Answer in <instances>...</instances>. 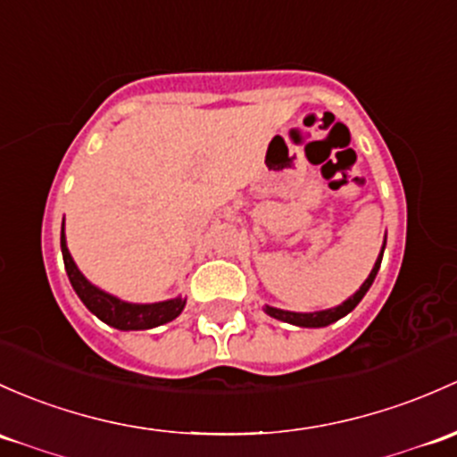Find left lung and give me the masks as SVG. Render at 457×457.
Returning a JSON list of instances; mask_svg holds the SVG:
<instances>
[{"label":"left lung","mask_w":457,"mask_h":457,"mask_svg":"<svg viewBox=\"0 0 457 457\" xmlns=\"http://www.w3.org/2000/svg\"><path fill=\"white\" fill-rule=\"evenodd\" d=\"M383 252H386V241H383V247H381V253H378L377 262H374L372 271H370V276L363 280V285L359 287V291H354L353 295L348 297V300H344L339 306H333V309H324V311H313V313H295V311H282V309H276V306H265V313L276 317V320L280 321H287V324H293V326H302V328H324V326L333 324V321L342 320L350 313V311L354 309V306L359 304V302L363 300V295H366L370 287H372L374 278H377L378 273V267H381V261H383Z\"/></svg>","instance_id":"8db88e82"}]
</instances>
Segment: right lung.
Instances as JSON below:
<instances>
[{"label": "right lung", "mask_w": 457, "mask_h": 457, "mask_svg": "<svg viewBox=\"0 0 457 457\" xmlns=\"http://www.w3.org/2000/svg\"><path fill=\"white\" fill-rule=\"evenodd\" d=\"M61 252H63V262L67 278L74 287L76 295L80 297L85 306L104 324L113 326L118 330H148L155 326L168 324L184 311L186 297L177 295L164 302H153V304H137V302H124L112 293L103 291L100 287L91 285L87 278L83 276L71 258L70 249L65 241V220L61 225Z\"/></svg>", "instance_id": "1"}]
</instances>
